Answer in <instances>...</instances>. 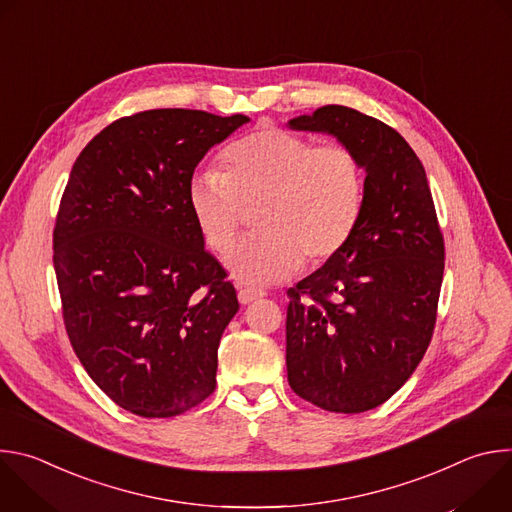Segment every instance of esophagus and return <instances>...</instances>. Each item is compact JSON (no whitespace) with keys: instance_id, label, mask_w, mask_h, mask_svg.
<instances>
[{"instance_id":"esophagus-1","label":"esophagus","mask_w":512,"mask_h":512,"mask_svg":"<svg viewBox=\"0 0 512 512\" xmlns=\"http://www.w3.org/2000/svg\"><path fill=\"white\" fill-rule=\"evenodd\" d=\"M263 296H265V291L255 289V287H241V289L237 291V298H239V302H241L243 306H247V304H251V302H255V300H259V298H263Z\"/></svg>"}]
</instances>
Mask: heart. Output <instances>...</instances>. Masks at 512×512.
Masks as SVG:
<instances>
[{
    "label": "heart",
    "instance_id": "obj_1",
    "mask_svg": "<svg viewBox=\"0 0 512 512\" xmlns=\"http://www.w3.org/2000/svg\"><path fill=\"white\" fill-rule=\"evenodd\" d=\"M227 172L202 168L188 182V206L206 243L223 253L235 239L245 204L261 202V233L225 257L241 285H269L326 261L350 239L362 206V168L340 143L314 145L281 127H261L225 152Z\"/></svg>",
    "mask_w": 512,
    "mask_h": 512
}]
</instances>
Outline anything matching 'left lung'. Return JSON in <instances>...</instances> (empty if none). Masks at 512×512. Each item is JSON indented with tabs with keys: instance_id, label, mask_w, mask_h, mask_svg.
Returning <instances> with one entry per match:
<instances>
[{
	"instance_id": "obj_1",
	"label": "left lung",
	"mask_w": 512,
	"mask_h": 512,
	"mask_svg": "<svg viewBox=\"0 0 512 512\" xmlns=\"http://www.w3.org/2000/svg\"><path fill=\"white\" fill-rule=\"evenodd\" d=\"M287 127L336 137L364 170L350 239L287 289V381L326 411L362 413L395 395L429 346L444 237L423 164L393 127L342 105Z\"/></svg>"
}]
</instances>
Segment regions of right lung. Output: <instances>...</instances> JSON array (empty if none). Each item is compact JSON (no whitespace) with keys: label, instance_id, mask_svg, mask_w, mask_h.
<instances>
[{"label":"right lung","instance_id":"1","mask_svg":"<svg viewBox=\"0 0 512 512\" xmlns=\"http://www.w3.org/2000/svg\"><path fill=\"white\" fill-rule=\"evenodd\" d=\"M245 115L152 109L95 135L54 227L64 326L97 387L139 417H174L216 385L218 344L239 310L206 249L188 182Z\"/></svg>","mask_w":512,"mask_h":512}]
</instances>
